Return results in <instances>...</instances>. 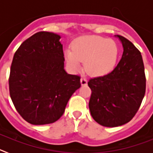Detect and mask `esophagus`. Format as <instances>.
Masks as SVG:
<instances>
[{"label":"esophagus","instance_id":"34e87169","mask_svg":"<svg viewBox=\"0 0 153 153\" xmlns=\"http://www.w3.org/2000/svg\"><path fill=\"white\" fill-rule=\"evenodd\" d=\"M80 83L82 86H86V85H87V80H86V78H81Z\"/></svg>","mask_w":153,"mask_h":153}]
</instances>
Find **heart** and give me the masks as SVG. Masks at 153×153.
<instances>
[{
	"mask_svg": "<svg viewBox=\"0 0 153 153\" xmlns=\"http://www.w3.org/2000/svg\"><path fill=\"white\" fill-rule=\"evenodd\" d=\"M72 51H65V59L74 71L84 70L93 76H102L111 72L119 56V47L113 40L96 35L79 36L72 42Z\"/></svg>",
	"mask_w": 153,
	"mask_h": 153,
	"instance_id": "b5f03b06",
	"label": "heart"
}]
</instances>
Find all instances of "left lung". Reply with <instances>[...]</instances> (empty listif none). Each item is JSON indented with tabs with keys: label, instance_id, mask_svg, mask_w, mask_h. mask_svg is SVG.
<instances>
[{
	"label": "left lung",
	"instance_id": "1",
	"mask_svg": "<svg viewBox=\"0 0 153 153\" xmlns=\"http://www.w3.org/2000/svg\"><path fill=\"white\" fill-rule=\"evenodd\" d=\"M123 47L120 61L111 73L92 78L89 108L99 124L116 127L129 123L142 103L146 93V75L141 53L132 42L116 35Z\"/></svg>",
	"mask_w": 153,
	"mask_h": 153
}]
</instances>
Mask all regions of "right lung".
I'll list each match as a JSON object with an SVG mask.
<instances>
[{
	"label": "right lung",
	"instance_id": "obj_1",
	"mask_svg": "<svg viewBox=\"0 0 153 153\" xmlns=\"http://www.w3.org/2000/svg\"><path fill=\"white\" fill-rule=\"evenodd\" d=\"M60 36L40 31L14 53L9 76L10 96L22 118L33 125L56 122L80 87V76L64 70Z\"/></svg>",
	"mask_w": 153,
	"mask_h": 153
}]
</instances>
